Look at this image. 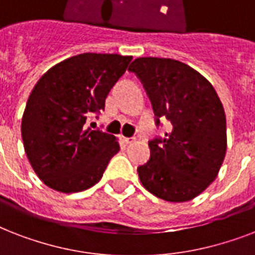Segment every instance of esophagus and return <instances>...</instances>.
<instances>
[{
	"mask_svg": "<svg viewBox=\"0 0 255 255\" xmlns=\"http://www.w3.org/2000/svg\"><path fill=\"white\" fill-rule=\"evenodd\" d=\"M133 140H135V139H131V137H124V136H122V141H123L124 144L133 143Z\"/></svg>",
	"mask_w": 255,
	"mask_h": 255,
	"instance_id": "1",
	"label": "esophagus"
}]
</instances>
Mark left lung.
Returning <instances> with one entry per match:
<instances>
[{"mask_svg":"<svg viewBox=\"0 0 255 255\" xmlns=\"http://www.w3.org/2000/svg\"><path fill=\"white\" fill-rule=\"evenodd\" d=\"M143 82L159 118L172 124L164 139L149 141L151 159L137 168L140 182L156 197L185 202L217 177L226 155V116L208 79L176 59L136 58L128 67Z\"/></svg>","mask_w":255,"mask_h":255,"instance_id":"1","label":"left lung"}]
</instances>
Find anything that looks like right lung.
<instances>
[{
	"instance_id": "right-lung-1",
	"label": "right lung",
	"mask_w": 255,
	"mask_h": 255,
	"mask_svg": "<svg viewBox=\"0 0 255 255\" xmlns=\"http://www.w3.org/2000/svg\"><path fill=\"white\" fill-rule=\"evenodd\" d=\"M131 55L85 53L47 70L22 115L25 153L42 182L61 193L91 188L120 149L118 137L86 128V120L126 73Z\"/></svg>"
}]
</instances>
